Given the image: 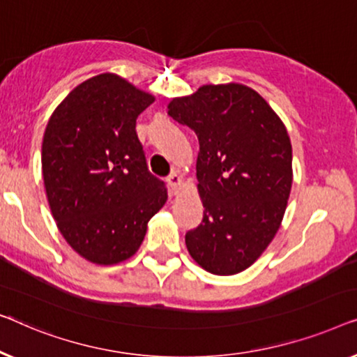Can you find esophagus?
Segmentation results:
<instances>
[{
    "label": "esophagus",
    "instance_id": "34e87169",
    "mask_svg": "<svg viewBox=\"0 0 357 357\" xmlns=\"http://www.w3.org/2000/svg\"><path fill=\"white\" fill-rule=\"evenodd\" d=\"M168 184H169V188H172L173 192L176 194L178 189L181 188V184H183V179H181L176 173H173L168 176Z\"/></svg>",
    "mask_w": 357,
    "mask_h": 357
}]
</instances>
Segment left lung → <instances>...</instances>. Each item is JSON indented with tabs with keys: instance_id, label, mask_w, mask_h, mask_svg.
<instances>
[{
	"instance_id": "1",
	"label": "left lung",
	"mask_w": 357,
	"mask_h": 357,
	"mask_svg": "<svg viewBox=\"0 0 357 357\" xmlns=\"http://www.w3.org/2000/svg\"><path fill=\"white\" fill-rule=\"evenodd\" d=\"M174 121L197 134L202 223L185 234L194 262L213 275L249 268L283 220L293 184L286 126L262 95L244 84H205L168 103Z\"/></svg>"
}]
</instances>
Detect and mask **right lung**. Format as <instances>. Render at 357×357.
<instances>
[{
	"label": "right lung",
	"instance_id": "right-lung-1",
	"mask_svg": "<svg viewBox=\"0 0 357 357\" xmlns=\"http://www.w3.org/2000/svg\"><path fill=\"white\" fill-rule=\"evenodd\" d=\"M153 102L152 93L103 73L73 89L48 119L42 144L48 205L59 233L87 262L132 257L150 218L167 204L135 134V119Z\"/></svg>",
	"mask_w": 357,
	"mask_h": 357
}]
</instances>
